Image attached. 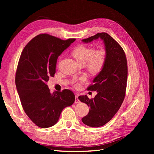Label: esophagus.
Instances as JSON below:
<instances>
[{
    "mask_svg": "<svg viewBox=\"0 0 154 154\" xmlns=\"http://www.w3.org/2000/svg\"><path fill=\"white\" fill-rule=\"evenodd\" d=\"M80 102V100L78 99V95H75V103H78Z\"/></svg>",
    "mask_w": 154,
    "mask_h": 154,
    "instance_id": "esophagus-1",
    "label": "esophagus"
}]
</instances>
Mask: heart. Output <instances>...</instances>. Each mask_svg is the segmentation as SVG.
<instances>
[{"instance_id":"b5f03b06","label":"heart","mask_w":154,"mask_h":154,"mask_svg":"<svg viewBox=\"0 0 154 154\" xmlns=\"http://www.w3.org/2000/svg\"><path fill=\"white\" fill-rule=\"evenodd\" d=\"M77 62L81 65L87 63V67L91 72L97 73L101 70L106 61V53L102 50L95 51L93 48L85 45L77 47L72 52ZM84 79L81 78L80 82L74 83V86L79 88L82 82H84Z\"/></svg>"}]
</instances>
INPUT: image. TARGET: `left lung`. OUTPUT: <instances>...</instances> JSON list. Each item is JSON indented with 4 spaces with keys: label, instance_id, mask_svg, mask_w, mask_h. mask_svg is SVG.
Segmentation results:
<instances>
[{
    "label": "left lung",
    "instance_id": "obj_1",
    "mask_svg": "<svg viewBox=\"0 0 154 154\" xmlns=\"http://www.w3.org/2000/svg\"><path fill=\"white\" fill-rule=\"evenodd\" d=\"M100 38L106 49V61L88 91H97V94L90 99L80 95L79 99L86 103L90 110L82 119V122L89 127H101L109 122L122 105L125 95L127 80V62L125 54L119 43L105 32L82 40L84 43Z\"/></svg>",
    "mask_w": 154,
    "mask_h": 154
}]
</instances>
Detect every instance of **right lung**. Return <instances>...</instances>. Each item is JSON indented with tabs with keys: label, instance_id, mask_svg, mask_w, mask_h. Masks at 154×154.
<instances>
[{
	"label": "right lung",
	"instance_id": "add662e5",
	"mask_svg": "<svg viewBox=\"0 0 154 154\" xmlns=\"http://www.w3.org/2000/svg\"><path fill=\"white\" fill-rule=\"evenodd\" d=\"M75 40L44 34L32 38L20 55L15 85L23 109L36 125L48 128L59 120L62 110L75 101L71 91L51 93L47 82L54 77L58 57Z\"/></svg>",
	"mask_w": 154,
	"mask_h": 154
}]
</instances>
